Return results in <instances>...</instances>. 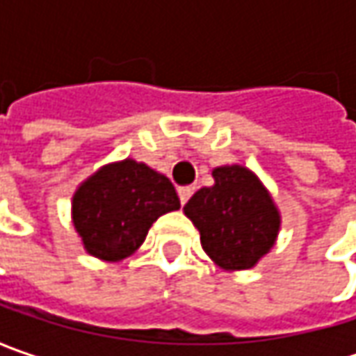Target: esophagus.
I'll use <instances>...</instances> for the list:
<instances>
[{"label":"esophagus","mask_w":356,"mask_h":356,"mask_svg":"<svg viewBox=\"0 0 356 356\" xmlns=\"http://www.w3.org/2000/svg\"><path fill=\"white\" fill-rule=\"evenodd\" d=\"M192 192H194V188H190V186H182V188H178V198H180V204H182V206H184L186 202L190 200Z\"/></svg>","instance_id":"esophagus-1"}]
</instances>
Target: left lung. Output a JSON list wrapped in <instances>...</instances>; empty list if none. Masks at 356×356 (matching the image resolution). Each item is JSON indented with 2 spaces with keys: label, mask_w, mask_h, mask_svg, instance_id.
Segmentation results:
<instances>
[{
  "label": "left lung",
  "mask_w": 356,
  "mask_h": 356,
  "mask_svg": "<svg viewBox=\"0 0 356 356\" xmlns=\"http://www.w3.org/2000/svg\"><path fill=\"white\" fill-rule=\"evenodd\" d=\"M213 186L200 188L184 213L198 227L200 243L226 271L252 269L271 252L281 229V213L255 172L241 164L212 170Z\"/></svg>",
  "instance_id": "1"
}]
</instances>
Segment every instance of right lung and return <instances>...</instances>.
Returning <instances> with one entry per match:
<instances>
[{"label": "right lung", "instance_id": "1", "mask_svg": "<svg viewBox=\"0 0 356 356\" xmlns=\"http://www.w3.org/2000/svg\"><path fill=\"white\" fill-rule=\"evenodd\" d=\"M180 208L172 182L144 162L124 158L83 180L71 200V220L85 252L120 261L136 252L162 213Z\"/></svg>", "mask_w": 356, "mask_h": 356}]
</instances>
